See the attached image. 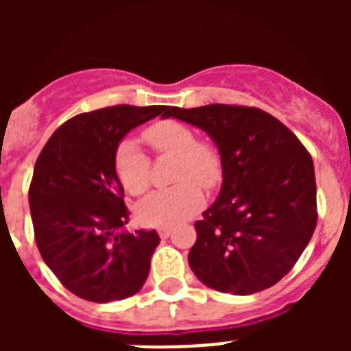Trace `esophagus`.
<instances>
[{
    "instance_id": "1",
    "label": "esophagus",
    "mask_w": 351,
    "mask_h": 351,
    "mask_svg": "<svg viewBox=\"0 0 351 351\" xmlns=\"http://www.w3.org/2000/svg\"><path fill=\"white\" fill-rule=\"evenodd\" d=\"M156 232L161 239H167L170 234H172V228H170V226H158Z\"/></svg>"
}]
</instances>
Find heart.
<instances>
[{
    "instance_id": "b5f03b06",
    "label": "heart",
    "mask_w": 351,
    "mask_h": 351,
    "mask_svg": "<svg viewBox=\"0 0 351 351\" xmlns=\"http://www.w3.org/2000/svg\"><path fill=\"white\" fill-rule=\"evenodd\" d=\"M153 151L178 156L172 188L158 190L142 200L137 218L144 225L169 226L190 218L204 204V190L221 181V160L213 145L197 141L193 130L181 121H158L144 132ZM117 179L130 195H142L149 188V158L132 138L121 141L114 156ZM199 185L197 186L196 184Z\"/></svg>"
}]
</instances>
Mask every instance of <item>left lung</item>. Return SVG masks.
<instances>
[{"mask_svg":"<svg viewBox=\"0 0 351 351\" xmlns=\"http://www.w3.org/2000/svg\"><path fill=\"white\" fill-rule=\"evenodd\" d=\"M163 117L204 130L221 158V191L195 223L191 271L223 293L271 288L291 271L315 232L311 154L281 121L256 107H170Z\"/></svg>","mask_w":351,"mask_h":351,"instance_id":"8db88e82","label":"left lung"}]
</instances>
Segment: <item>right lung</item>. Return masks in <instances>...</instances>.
<instances>
[{
	"mask_svg": "<svg viewBox=\"0 0 351 351\" xmlns=\"http://www.w3.org/2000/svg\"><path fill=\"white\" fill-rule=\"evenodd\" d=\"M165 105H116L68 119L35 163L29 209L40 255L66 290L89 302L135 295L160 244L156 230H123L125 190L114 169L130 130Z\"/></svg>",
	"mask_w": 351,
	"mask_h": 351,
	"instance_id": "obj_1",
	"label": "right lung"
}]
</instances>
